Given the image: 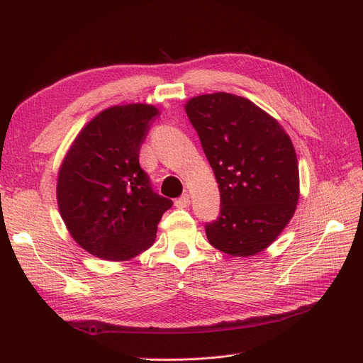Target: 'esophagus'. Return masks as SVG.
Segmentation results:
<instances>
[{
	"mask_svg": "<svg viewBox=\"0 0 363 363\" xmlns=\"http://www.w3.org/2000/svg\"><path fill=\"white\" fill-rule=\"evenodd\" d=\"M189 204H191V196H189V194H183V195L180 196V199L175 200V206L180 207V208L188 207Z\"/></svg>",
	"mask_w": 363,
	"mask_h": 363,
	"instance_id": "34e87169",
	"label": "esophagus"
}]
</instances>
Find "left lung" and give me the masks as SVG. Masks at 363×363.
I'll use <instances>...</instances> for the list:
<instances>
[{
  "mask_svg": "<svg viewBox=\"0 0 363 363\" xmlns=\"http://www.w3.org/2000/svg\"><path fill=\"white\" fill-rule=\"evenodd\" d=\"M184 111L221 195L218 219L206 225L208 242L228 256H255L296 211L300 172L292 140L276 118L239 95H196Z\"/></svg>",
  "mask_w": 363,
  "mask_h": 363,
  "instance_id": "1",
  "label": "left lung"
}]
</instances>
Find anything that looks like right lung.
<instances>
[{"mask_svg":"<svg viewBox=\"0 0 363 363\" xmlns=\"http://www.w3.org/2000/svg\"><path fill=\"white\" fill-rule=\"evenodd\" d=\"M156 106H112L75 136L57 174V206L69 235L84 251L125 262L148 250L172 201L152 192L139 150Z\"/></svg>","mask_w":363,"mask_h":363,"instance_id":"obj_1","label":"right lung"}]
</instances>
